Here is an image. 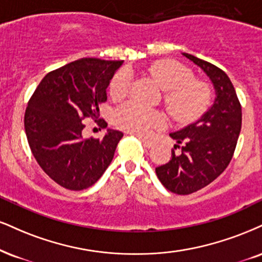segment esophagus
Returning <instances> with one entry per match:
<instances>
[{"instance_id":"34e87169","label":"esophagus","mask_w":262,"mask_h":262,"mask_svg":"<svg viewBox=\"0 0 262 262\" xmlns=\"http://www.w3.org/2000/svg\"><path fill=\"white\" fill-rule=\"evenodd\" d=\"M138 139H139L140 143L143 144L145 147H147V149H150V147H152V146H154V143H152V141H150V140H146V139H144V138H141V137L138 138Z\"/></svg>"}]
</instances>
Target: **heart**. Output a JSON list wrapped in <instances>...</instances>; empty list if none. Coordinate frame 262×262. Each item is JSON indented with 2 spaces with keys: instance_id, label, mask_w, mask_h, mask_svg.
<instances>
[{
  "instance_id": "b5f03b06",
  "label": "heart",
  "mask_w": 262,
  "mask_h": 262,
  "mask_svg": "<svg viewBox=\"0 0 262 262\" xmlns=\"http://www.w3.org/2000/svg\"><path fill=\"white\" fill-rule=\"evenodd\" d=\"M146 73L155 78L163 90V102L174 118L188 119L199 113L209 99V91L203 81L190 79L191 73L181 63L160 59L151 63ZM130 88V75L122 69L110 83V95L123 99ZM118 127L146 137L155 129L165 125V116L157 110L145 107L135 101L122 105L115 113Z\"/></svg>"
}]
</instances>
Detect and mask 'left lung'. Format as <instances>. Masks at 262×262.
<instances>
[{
    "mask_svg": "<svg viewBox=\"0 0 262 262\" xmlns=\"http://www.w3.org/2000/svg\"><path fill=\"white\" fill-rule=\"evenodd\" d=\"M183 55L209 75L216 99L199 121L169 134L177 144L171 160L156 167V174L169 191L189 195L212 183L231 162L242 129V106L221 68L189 53ZM177 147L179 154L174 151Z\"/></svg>",
    "mask_w": 262,
    "mask_h": 262,
    "instance_id": "8db88e82",
    "label": "left lung"
}]
</instances>
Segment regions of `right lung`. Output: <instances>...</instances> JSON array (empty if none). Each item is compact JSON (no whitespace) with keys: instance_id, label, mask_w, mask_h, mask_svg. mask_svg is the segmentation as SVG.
I'll return each mask as SVG.
<instances>
[{"instance_id":"add662e5","label":"right lung","mask_w":262,"mask_h":262,"mask_svg":"<svg viewBox=\"0 0 262 262\" xmlns=\"http://www.w3.org/2000/svg\"><path fill=\"white\" fill-rule=\"evenodd\" d=\"M123 61L81 58L47 73L28 102L24 128L42 171L68 190H83L99 181L111 163L123 133L110 129L103 139L83 137L84 119L99 127V107Z\"/></svg>"}]
</instances>
